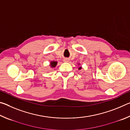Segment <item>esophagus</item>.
<instances>
[{
	"label": "esophagus",
	"mask_w": 130,
	"mask_h": 130,
	"mask_svg": "<svg viewBox=\"0 0 130 130\" xmlns=\"http://www.w3.org/2000/svg\"><path fill=\"white\" fill-rule=\"evenodd\" d=\"M65 61V62H68V61H69V60H68V59H67V58H66V59H64V60H63Z\"/></svg>",
	"instance_id": "obj_1"
}]
</instances>
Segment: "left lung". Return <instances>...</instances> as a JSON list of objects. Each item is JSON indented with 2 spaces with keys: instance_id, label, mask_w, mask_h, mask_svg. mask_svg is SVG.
<instances>
[{
  "instance_id": "left-lung-1",
  "label": "left lung",
  "mask_w": 130,
  "mask_h": 130,
  "mask_svg": "<svg viewBox=\"0 0 130 130\" xmlns=\"http://www.w3.org/2000/svg\"><path fill=\"white\" fill-rule=\"evenodd\" d=\"M78 69H81V67H80V68H78Z\"/></svg>"
}]
</instances>
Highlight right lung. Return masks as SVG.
Masks as SVG:
<instances>
[{
	"instance_id": "1",
	"label": "right lung",
	"mask_w": 130,
	"mask_h": 130,
	"mask_svg": "<svg viewBox=\"0 0 130 130\" xmlns=\"http://www.w3.org/2000/svg\"><path fill=\"white\" fill-rule=\"evenodd\" d=\"M57 62H56V61H52V62H50V66L51 67L53 68V67H56V65H57Z\"/></svg>"
}]
</instances>
